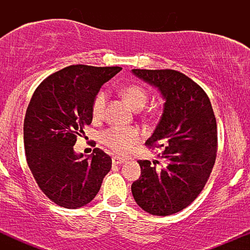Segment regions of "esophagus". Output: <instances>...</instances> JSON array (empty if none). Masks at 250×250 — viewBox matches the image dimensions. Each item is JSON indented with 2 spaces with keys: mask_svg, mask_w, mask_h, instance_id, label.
I'll return each mask as SVG.
<instances>
[{
  "mask_svg": "<svg viewBox=\"0 0 250 250\" xmlns=\"http://www.w3.org/2000/svg\"><path fill=\"white\" fill-rule=\"evenodd\" d=\"M111 161H113L114 165H121V163L125 161V159H123V157H120V156H113Z\"/></svg>",
  "mask_w": 250,
  "mask_h": 250,
  "instance_id": "1",
  "label": "esophagus"
}]
</instances>
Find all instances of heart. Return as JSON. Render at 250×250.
Here are the masks:
<instances>
[{
    "label": "heart",
    "instance_id": "b5f03b06",
    "mask_svg": "<svg viewBox=\"0 0 250 250\" xmlns=\"http://www.w3.org/2000/svg\"><path fill=\"white\" fill-rule=\"evenodd\" d=\"M121 95L130 103L135 109H141L148 101V91L137 83L125 85L121 89ZM107 102V93L104 90L99 91L94 97L91 104V114L95 119H100ZM100 140L105 147L111 149L117 154H128L136 143L141 140V134L139 129L135 127H122V125H113L103 130L100 134Z\"/></svg>",
    "mask_w": 250,
    "mask_h": 250
}]
</instances>
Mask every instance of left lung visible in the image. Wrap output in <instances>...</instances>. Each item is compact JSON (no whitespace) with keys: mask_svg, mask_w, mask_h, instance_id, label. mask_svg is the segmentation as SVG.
<instances>
[{"mask_svg":"<svg viewBox=\"0 0 250 250\" xmlns=\"http://www.w3.org/2000/svg\"><path fill=\"white\" fill-rule=\"evenodd\" d=\"M166 99L161 120L146 141L165 148L161 169L140 160L141 176L131 185L137 205L151 215L167 216L188 207L205 188L217 151V127L206 91L185 74L173 69H133ZM159 163V161H157Z\"/></svg>","mask_w":250,"mask_h":250,"instance_id":"8db88e82","label":"left lung"}]
</instances>
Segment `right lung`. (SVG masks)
<instances>
[{
	"label": "right lung",
	"mask_w": 250,
	"mask_h": 250,
	"mask_svg": "<svg viewBox=\"0 0 250 250\" xmlns=\"http://www.w3.org/2000/svg\"><path fill=\"white\" fill-rule=\"evenodd\" d=\"M121 69L69 65L43 80L31 96L23 125L27 162L43 194L60 207L90 202L110 170L111 157L102 149L82 160L74 146L93 121L94 97Z\"/></svg>",
	"instance_id": "add662e5"
}]
</instances>
